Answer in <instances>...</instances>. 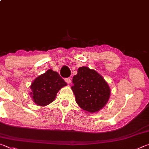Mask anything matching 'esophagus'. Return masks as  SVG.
I'll return each instance as SVG.
<instances>
[{
    "mask_svg": "<svg viewBox=\"0 0 149 149\" xmlns=\"http://www.w3.org/2000/svg\"><path fill=\"white\" fill-rule=\"evenodd\" d=\"M66 82L68 83V84H70L71 83V79H70V78H66Z\"/></svg>",
    "mask_w": 149,
    "mask_h": 149,
    "instance_id": "esophagus-1",
    "label": "esophagus"
}]
</instances>
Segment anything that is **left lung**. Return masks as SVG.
I'll return each instance as SVG.
<instances>
[{"mask_svg": "<svg viewBox=\"0 0 149 149\" xmlns=\"http://www.w3.org/2000/svg\"><path fill=\"white\" fill-rule=\"evenodd\" d=\"M74 92L78 105L89 113L102 109L109 100L111 89L100 74L94 70L83 66L78 68L72 79Z\"/></svg>", "mask_w": 149, "mask_h": 149, "instance_id": "left-lung-1", "label": "left lung"}]
</instances>
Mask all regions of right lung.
I'll use <instances>...</instances> for the list:
<instances>
[{
    "label": "right lung",
    "mask_w": 149,
    "mask_h": 149,
    "mask_svg": "<svg viewBox=\"0 0 149 149\" xmlns=\"http://www.w3.org/2000/svg\"><path fill=\"white\" fill-rule=\"evenodd\" d=\"M66 85V83L57 72L48 70L32 83V92L30 94L35 104L45 106L55 100L58 91Z\"/></svg>",
    "instance_id": "right-lung-1"
}]
</instances>
